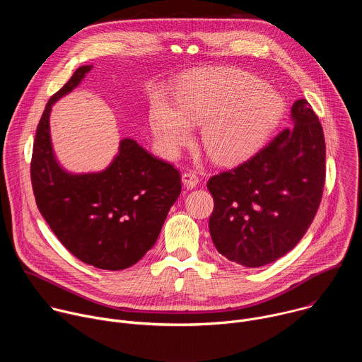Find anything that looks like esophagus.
I'll use <instances>...</instances> for the list:
<instances>
[{"label":"esophagus","instance_id":"obj_1","mask_svg":"<svg viewBox=\"0 0 362 362\" xmlns=\"http://www.w3.org/2000/svg\"><path fill=\"white\" fill-rule=\"evenodd\" d=\"M182 180H183V183H185V186H186L187 189H193V187H196L197 183H199V177H197V175H196L193 170H186V172L182 175Z\"/></svg>","mask_w":362,"mask_h":362}]
</instances>
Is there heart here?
<instances>
[{
	"mask_svg": "<svg viewBox=\"0 0 362 362\" xmlns=\"http://www.w3.org/2000/svg\"><path fill=\"white\" fill-rule=\"evenodd\" d=\"M284 100L262 80L239 69H219L196 77L151 110L154 136L169 153H179L202 126V143L219 162H232L261 147L279 122Z\"/></svg>",
	"mask_w": 362,
	"mask_h": 362,
	"instance_id": "obj_1",
	"label": "heart"
}]
</instances>
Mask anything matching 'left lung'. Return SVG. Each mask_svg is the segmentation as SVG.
Listing matches in <instances>:
<instances>
[{
  "mask_svg": "<svg viewBox=\"0 0 362 362\" xmlns=\"http://www.w3.org/2000/svg\"><path fill=\"white\" fill-rule=\"evenodd\" d=\"M292 127L247 162L208 182L215 208L209 219L219 253L246 268L275 262L313 223L325 182V140L311 105L296 100Z\"/></svg>",
  "mask_w": 362,
  "mask_h": 362,
  "instance_id": "left-lung-1",
  "label": "left lung"
}]
</instances>
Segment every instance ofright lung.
Listing matches in <instances>:
<instances>
[{"mask_svg":"<svg viewBox=\"0 0 362 362\" xmlns=\"http://www.w3.org/2000/svg\"><path fill=\"white\" fill-rule=\"evenodd\" d=\"M93 66L78 67L51 97L40 119L31 160L38 211L59 240L87 265L122 271L156 243L180 194V173L136 140L123 139L101 172L71 173L57 160L49 136L53 105L71 93Z\"/></svg>","mask_w":362,"mask_h":362,"instance_id":"add662e5","label":"right lung"}]
</instances>
